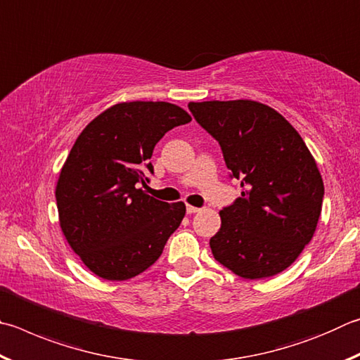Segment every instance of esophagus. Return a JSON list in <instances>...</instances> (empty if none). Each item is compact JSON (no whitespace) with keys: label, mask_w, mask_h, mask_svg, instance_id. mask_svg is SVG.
I'll list each match as a JSON object with an SVG mask.
<instances>
[{"label":"esophagus","mask_w":360,"mask_h":360,"mask_svg":"<svg viewBox=\"0 0 360 360\" xmlns=\"http://www.w3.org/2000/svg\"><path fill=\"white\" fill-rule=\"evenodd\" d=\"M186 211H187V214H195V212L200 211V207H195V206L187 205V206H186Z\"/></svg>","instance_id":"1"}]
</instances>
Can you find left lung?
Wrapping results in <instances>:
<instances>
[{
    "label": "left lung",
    "instance_id": "1",
    "mask_svg": "<svg viewBox=\"0 0 360 360\" xmlns=\"http://www.w3.org/2000/svg\"><path fill=\"white\" fill-rule=\"evenodd\" d=\"M195 121L219 141L244 187L220 211L209 240L214 258L243 278H266L291 266L310 243L321 214L324 184L297 130L255 101L191 102Z\"/></svg>",
    "mask_w": 360,
    "mask_h": 360
}]
</instances>
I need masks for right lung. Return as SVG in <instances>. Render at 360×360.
Listing matches in <instances>:
<instances>
[{
    "label": "right lung",
    "mask_w": 360,
    "mask_h": 360,
    "mask_svg": "<svg viewBox=\"0 0 360 360\" xmlns=\"http://www.w3.org/2000/svg\"><path fill=\"white\" fill-rule=\"evenodd\" d=\"M168 102H122L78 135L56 186L60 225L89 271L127 280L153 266L186 215L182 201L146 195L154 146L168 130L191 122Z\"/></svg>",
    "instance_id": "right-lung-1"
}]
</instances>
